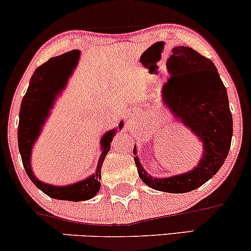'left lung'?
Segmentation results:
<instances>
[{"label":"left lung","instance_id":"1","mask_svg":"<svg viewBox=\"0 0 251 251\" xmlns=\"http://www.w3.org/2000/svg\"><path fill=\"white\" fill-rule=\"evenodd\" d=\"M168 60L170 78L163 101L179 122L202 142V157L191 171L154 178L142 166L134 147L135 164L144 184L168 193H186L200 187L220 170L230 149L233 117L227 89L212 60L187 46H176Z\"/></svg>","mask_w":251,"mask_h":251}]
</instances>
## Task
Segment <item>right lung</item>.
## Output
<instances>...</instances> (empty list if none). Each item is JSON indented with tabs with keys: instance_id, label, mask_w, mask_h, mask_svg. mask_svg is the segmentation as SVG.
I'll return each mask as SVG.
<instances>
[{
	"instance_id": "1",
	"label": "right lung",
	"mask_w": 251,
	"mask_h": 251,
	"mask_svg": "<svg viewBox=\"0 0 251 251\" xmlns=\"http://www.w3.org/2000/svg\"><path fill=\"white\" fill-rule=\"evenodd\" d=\"M80 55L79 50H73L51 58L42 66H39L33 75L31 76L29 87L23 97L20 110V123H18V150H20L22 162L30 180L43 191L46 196L58 200L82 201L91 199L100 190L101 168L104 157L109 152L110 143L115 130H109L101 137V154L99 158L98 168L94 175L83 179L75 184L66 186H54L40 181L33 175L31 169V151L33 144L42 131L43 125L49 117L50 110L53 106L55 98L67 83L69 74L72 72L71 63L78 61ZM67 74L65 75L64 72ZM123 121H121L119 129H122Z\"/></svg>"
}]
</instances>
